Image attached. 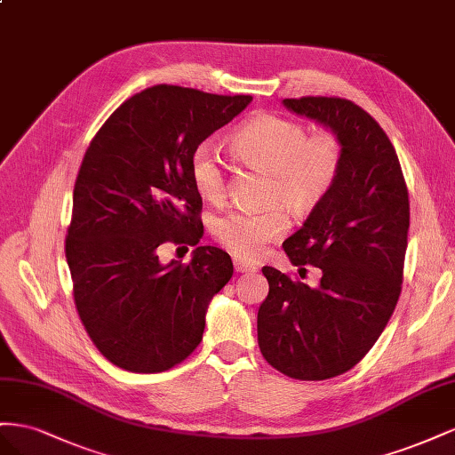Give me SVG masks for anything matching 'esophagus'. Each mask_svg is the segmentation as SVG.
<instances>
[{"mask_svg": "<svg viewBox=\"0 0 455 455\" xmlns=\"http://www.w3.org/2000/svg\"><path fill=\"white\" fill-rule=\"evenodd\" d=\"M235 270L236 272H257V267L251 263L242 261V259H235Z\"/></svg>", "mask_w": 455, "mask_h": 455, "instance_id": "1", "label": "esophagus"}]
</instances>
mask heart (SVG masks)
Instances as JSON below:
<instances>
[{
  "label": "heart",
  "mask_w": 455,
  "mask_h": 455,
  "mask_svg": "<svg viewBox=\"0 0 455 455\" xmlns=\"http://www.w3.org/2000/svg\"><path fill=\"white\" fill-rule=\"evenodd\" d=\"M232 147L243 162L272 175V198L293 213L313 212L326 200L343 162L341 142L333 135H310L303 124L270 112L245 120L232 135ZM190 179L202 200L217 204L225 198V164L212 142L192 152ZM285 228L288 220L278 207L230 210L212 223L213 236L242 259L261 255L265 243L280 238Z\"/></svg>",
  "instance_id": "b5f03b06"
}]
</instances>
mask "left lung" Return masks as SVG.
Here are the masks:
<instances>
[{
    "label": "left lung",
    "instance_id": "left-lung-1",
    "mask_svg": "<svg viewBox=\"0 0 455 455\" xmlns=\"http://www.w3.org/2000/svg\"><path fill=\"white\" fill-rule=\"evenodd\" d=\"M290 112L328 127L341 142V172L303 227L283 242L291 265L322 270L316 288L263 267L268 295L257 313L265 360L283 375L322 381L355 368L396 307L410 202L395 147L353 100L283 99Z\"/></svg>",
    "mask_w": 455,
    "mask_h": 455
}]
</instances>
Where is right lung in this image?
I'll return each mask as SVG.
<instances>
[{
  "instance_id": "add662e5",
  "label": "right lung",
  "mask_w": 455,
  "mask_h": 455,
  "mask_svg": "<svg viewBox=\"0 0 455 455\" xmlns=\"http://www.w3.org/2000/svg\"><path fill=\"white\" fill-rule=\"evenodd\" d=\"M250 102L154 85L116 108L91 140L64 251L77 315L114 366L165 371L200 345L207 307L235 270L230 255L198 245L188 265H164L158 248L200 242L192 152Z\"/></svg>"
}]
</instances>
